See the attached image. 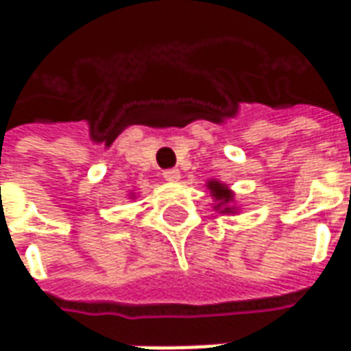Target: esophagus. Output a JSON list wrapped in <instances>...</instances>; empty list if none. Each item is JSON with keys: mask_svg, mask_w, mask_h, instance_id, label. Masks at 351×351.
Segmentation results:
<instances>
[{"mask_svg": "<svg viewBox=\"0 0 351 351\" xmlns=\"http://www.w3.org/2000/svg\"><path fill=\"white\" fill-rule=\"evenodd\" d=\"M163 178H165L167 182H178L180 171H178V169H167V171H163Z\"/></svg>", "mask_w": 351, "mask_h": 351, "instance_id": "34e87169", "label": "esophagus"}]
</instances>
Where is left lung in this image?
I'll return each mask as SVG.
<instances>
[{"label": "left lung", "instance_id": "1", "mask_svg": "<svg viewBox=\"0 0 351 351\" xmlns=\"http://www.w3.org/2000/svg\"><path fill=\"white\" fill-rule=\"evenodd\" d=\"M205 186L206 190L210 191V197L214 199V210L221 214H237L241 210V206L235 205V191L231 190L228 184L213 178Z\"/></svg>", "mask_w": 351, "mask_h": 351}]
</instances>
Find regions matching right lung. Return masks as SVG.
<instances>
[{"label":"right lung","instance_id":"add662e5","mask_svg":"<svg viewBox=\"0 0 351 351\" xmlns=\"http://www.w3.org/2000/svg\"><path fill=\"white\" fill-rule=\"evenodd\" d=\"M130 199H135V193H133V191L130 193Z\"/></svg>","mask_w":351,"mask_h":351}]
</instances>
